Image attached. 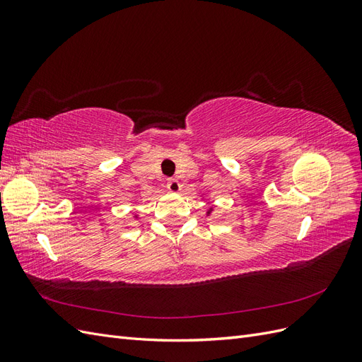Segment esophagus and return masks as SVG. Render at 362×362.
<instances>
[{
    "instance_id": "34e87169",
    "label": "esophagus",
    "mask_w": 362,
    "mask_h": 362,
    "mask_svg": "<svg viewBox=\"0 0 362 362\" xmlns=\"http://www.w3.org/2000/svg\"><path fill=\"white\" fill-rule=\"evenodd\" d=\"M168 190H169V192H172V193H178V192L181 190V184H180V181H178V180H175V178L168 180Z\"/></svg>"
}]
</instances>
